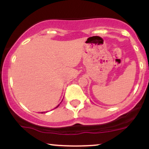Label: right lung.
<instances>
[{"instance_id": "obj_1", "label": "right lung", "mask_w": 149, "mask_h": 149, "mask_svg": "<svg viewBox=\"0 0 149 149\" xmlns=\"http://www.w3.org/2000/svg\"><path fill=\"white\" fill-rule=\"evenodd\" d=\"M59 105H58V106H57V107H56V108H57L58 107H59ZM42 113H43V112H42Z\"/></svg>"}]
</instances>
